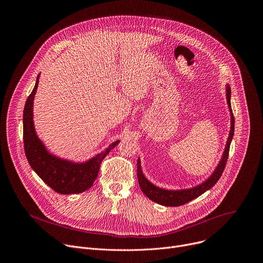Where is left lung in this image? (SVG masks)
<instances>
[{"label":"left lung","instance_id":"8db88e82","mask_svg":"<svg viewBox=\"0 0 263 263\" xmlns=\"http://www.w3.org/2000/svg\"><path fill=\"white\" fill-rule=\"evenodd\" d=\"M227 103L229 105L230 108V112H231V130L229 133V137L227 140V145L226 148H224V152L222 154V157L216 167V170L213 172V174L211 175L210 178H208L204 183L193 187V189L190 190H182V191H167V190H162L159 189V187L155 186L154 184H152L148 180H146V178L143 176L141 167H140V161L139 159L137 160V179H138V184L140 186V190L142 191V193L149 199L152 200L153 202L163 205V206H172V207H177V206H181L184 205L186 203H189L191 201H193L194 199L198 198L199 196H201L202 194H204L205 192H207L208 190H210L211 187L219 180L224 166H226L228 157H229V149H230V144H231V140L233 138V134H234V116L233 112L231 109V102H230V98H231V89L229 86H227Z\"/></svg>","mask_w":263,"mask_h":263}]
</instances>
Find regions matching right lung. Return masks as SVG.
Listing matches in <instances>:
<instances>
[{"mask_svg":"<svg viewBox=\"0 0 263 263\" xmlns=\"http://www.w3.org/2000/svg\"><path fill=\"white\" fill-rule=\"evenodd\" d=\"M36 84L28 97L24 108V147L28 162L32 170L53 191L61 195L80 194L88 190L96 181L102 160L120 140L112 142L104 152L84 163H73L50 154L43 142L37 137L33 124V100L39 85Z\"/></svg>","mask_w":263,"mask_h":263,"instance_id":"1","label":"right lung"}]
</instances>
